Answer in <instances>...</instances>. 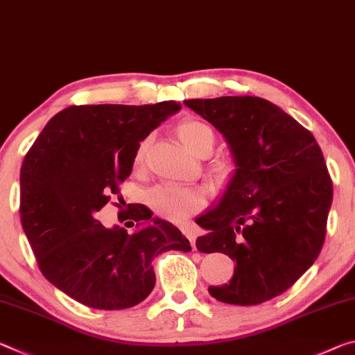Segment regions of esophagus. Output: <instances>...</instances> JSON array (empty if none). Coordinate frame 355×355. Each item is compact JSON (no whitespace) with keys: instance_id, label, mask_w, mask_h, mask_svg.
<instances>
[{"instance_id":"obj_1","label":"esophagus","mask_w":355,"mask_h":355,"mask_svg":"<svg viewBox=\"0 0 355 355\" xmlns=\"http://www.w3.org/2000/svg\"><path fill=\"white\" fill-rule=\"evenodd\" d=\"M182 232L185 234V237L190 241L191 248L196 250V230L193 228V226H185V228H182Z\"/></svg>"}]
</instances>
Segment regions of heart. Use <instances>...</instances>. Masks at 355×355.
<instances>
[{
  "label": "heart",
  "mask_w": 355,
  "mask_h": 355,
  "mask_svg": "<svg viewBox=\"0 0 355 355\" xmlns=\"http://www.w3.org/2000/svg\"><path fill=\"white\" fill-rule=\"evenodd\" d=\"M176 133L181 141L196 155L206 157L216 148L217 135L211 125L196 118L182 119L176 125ZM149 138H144L137 146L133 155V166L141 168L146 157ZM211 173L220 181H226L232 174V165L228 160H216L211 165ZM149 205L157 216L173 223H182L205 207V193L196 187H182L178 184H159L149 191Z\"/></svg>",
  "instance_id": "heart-1"
}]
</instances>
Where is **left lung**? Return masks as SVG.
<instances>
[{
  "mask_svg": "<svg viewBox=\"0 0 355 355\" xmlns=\"http://www.w3.org/2000/svg\"><path fill=\"white\" fill-rule=\"evenodd\" d=\"M184 103L222 133L236 165L218 205L196 218L209 231L196 248L236 261L231 282L209 293L225 304H263L291 288L321 253L334 198L322 150L310 130L266 98Z\"/></svg>",
  "mask_w": 355,
  "mask_h": 355,
  "instance_id": "left-lung-1",
  "label": "left lung"
}]
</instances>
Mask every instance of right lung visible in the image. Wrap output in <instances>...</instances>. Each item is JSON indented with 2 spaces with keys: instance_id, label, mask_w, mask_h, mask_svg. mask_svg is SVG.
Segmentation results:
<instances>
[{
  "instance_id": "add662e5",
  "label": "right lung",
  "mask_w": 355,
  "mask_h": 355,
  "mask_svg": "<svg viewBox=\"0 0 355 355\" xmlns=\"http://www.w3.org/2000/svg\"><path fill=\"white\" fill-rule=\"evenodd\" d=\"M179 110L174 101L72 105L49 121L26 153L20 170L23 231L42 275L80 304L135 306L154 289L153 259L168 250H190L176 226L154 218L143 205L114 203L120 221L137 223L133 235L96 220L116 196L123 204L119 184L130 176L139 141Z\"/></svg>"
}]
</instances>
